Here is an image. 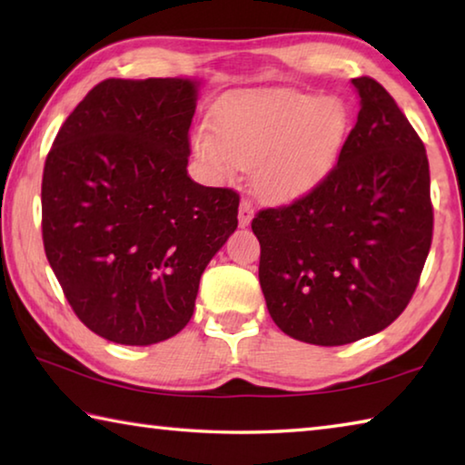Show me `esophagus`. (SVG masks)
I'll list each match as a JSON object with an SVG mask.
<instances>
[{
  "label": "esophagus",
  "instance_id": "1",
  "mask_svg": "<svg viewBox=\"0 0 465 465\" xmlns=\"http://www.w3.org/2000/svg\"><path fill=\"white\" fill-rule=\"evenodd\" d=\"M252 217H254V207H252V203H250L248 199H242V203H240V211H238L240 225H242V227L250 225Z\"/></svg>",
  "mask_w": 465,
  "mask_h": 465
}]
</instances>
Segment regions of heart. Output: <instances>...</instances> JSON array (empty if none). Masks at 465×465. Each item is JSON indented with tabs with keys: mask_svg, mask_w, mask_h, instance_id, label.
Here are the masks:
<instances>
[{
	"mask_svg": "<svg viewBox=\"0 0 465 465\" xmlns=\"http://www.w3.org/2000/svg\"><path fill=\"white\" fill-rule=\"evenodd\" d=\"M211 127L193 133L196 160L217 180L252 168L266 201L312 193L341 160L351 133L349 106L336 96L297 90H240L217 102Z\"/></svg>",
	"mask_w": 465,
	"mask_h": 465,
	"instance_id": "obj_1",
	"label": "heart"
}]
</instances>
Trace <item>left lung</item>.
I'll return each mask as SVG.
<instances>
[{
  "mask_svg": "<svg viewBox=\"0 0 465 465\" xmlns=\"http://www.w3.org/2000/svg\"><path fill=\"white\" fill-rule=\"evenodd\" d=\"M352 85L361 110L334 170L252 219L271 318L320 346L388 328L411 303L432 242L424 143L381 84L365 75Z\"/></svg>",
  "mask_w": 465,
  "mask_h": 465,
  "instance_id": "8db88e82",
  "label": "left lung"
}]
</instances>
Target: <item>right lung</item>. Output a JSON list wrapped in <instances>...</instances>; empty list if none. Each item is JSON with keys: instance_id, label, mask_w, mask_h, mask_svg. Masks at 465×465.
Segmentation results:
<instances>
[{"instance_id": "1", "label": "right lung", "mask_w": 465, "mask_h": 465, "mask_svg": "<svg viewBox=\"0 0 465 465\" xmlns=\"http://www.w3.org/2000/svg\"><path fill=\"white\" fill-rule=\"evenodd\" d=\"M199 82H100L63 123L43 172L45 254L69 305L116 344L168 341L238 227L240 194L188 176Z\"/></svg>"}]
</instances>
